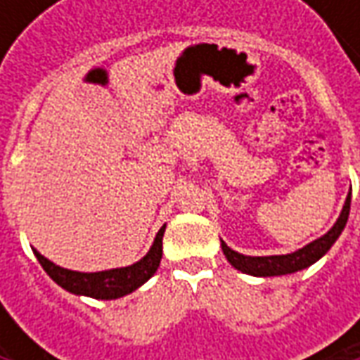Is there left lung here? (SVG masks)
I'll return each mask as SVG.
<instances>
[{
	"mask_svg": "<svg viewBox=\"0 0 360 360\" xmlns=\"http://www.w3.org/2000/svg\"><path fill=\"white\" fill-rule=\"evenodd\" d=\"M349 210H351V194L347 196V202L342 206L339 220L335 222V226L326 232L325 236L316 238L311 244H307L304 248H300L292 255H281V256H244L234 252L232 248L226 246V242L220 240L222 244V252L226 256L230 264L236 270H242L246 274L252 276H281V274H290V272H298V270L307 269L314 264L321 256L328 252V248L337 242L340 236L342 229L347 226L349 220Z\"/></svg>",
	"mask_w": 360,
	"mask_h": 360,
	"instance_id": "obj_1",
	"label": "left lung"
}]
</instances>
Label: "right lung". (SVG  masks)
I'll return each instance as SVG.
<instances>
[{"mask_svg": "<svg viewBox=\"0 0 360 360\" xmlns=\"http://www.w3.org/2000/svg\"><path fill=\"white\" fill-rule=\"evenodd\" d=\"M162 226L156 234V240L152 244L150 252L136 264L124 266V269L102 270V272H76V270H68L49 262L48 258L34 250L35 258L39 260V264L49 274V278L53 283H58L62 288L74 292V295H84V297L102 298H120L124 295H130L131 290H136L158 270L160 260H162V236H164Z\"/></svg>", "mask_w": 360, "mask_h": 360, "instance_id": "obj_1", "label": "right lung"}]
</instances>
